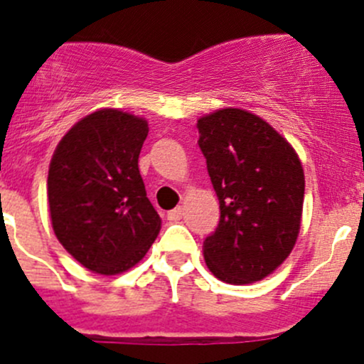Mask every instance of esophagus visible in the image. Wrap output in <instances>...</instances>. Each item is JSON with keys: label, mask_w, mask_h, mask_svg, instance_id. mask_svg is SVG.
I'll use <instances>...</instances> for the list:
<instances>
[{"label": "esophagus", "mask_w": 364, "mask_h": 364, "mask_svg": "<svg viewBox=\"0 0 364 364\" xmlns=\"http://www.w3.org/2000/svg\"><path fill=\"white\" fill-rule=\"evenodd\" d=\"M181 217H183V208L181 206L174 208V210H171L167 213V218H168V220H172V222L179 220V218H181Z\"/></svg>", "instance_id": "obj_1"}]
</instances>
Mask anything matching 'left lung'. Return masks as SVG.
<instances>
[{"instance_id": "8db88e82", "label": "left lung", "mask_w": 364, "mask_h": 364, "mask_svg": "<svg viewBox=\"0 0 364 364\" xmlns=\"http://www.w3.org/2000/svg\"><path fill=\"white\" fill-rule=\"evenodd\" d=\"M220 220L204 259L229 284L261 281L294 249L304 204V171L294 147L268 122L240 108L197 121Z\"/></svg>"}]
</instances>
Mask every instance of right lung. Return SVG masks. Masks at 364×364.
I'll return each instance as SVG.
<instances>
[{
  "label": "right lung",
  "mask_w": 364,
  "mask_h": 364,
  "mask_svg": "<svg viewBox=\"0 0 364 364\" xmlns=\"http://www.w3.org/2000/svg\"><path fill=\"white\" fill-rule=\"evenodd\" d=\"M147 133L144 119L105 108L76 122L56 146L48 174L53 231L88 270H128L160 232L139 171Z\"/></svg>",
  "instance_id": "obj_1"
}]
</instances>
